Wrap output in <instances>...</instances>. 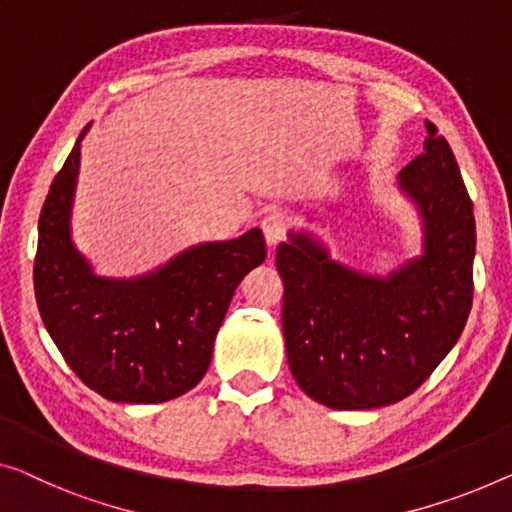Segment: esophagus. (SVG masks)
Listing matches in <instances>:
<instances>
[{
	"label": "esophagus",
	"mask_w": 512,
	"mask_h": 512,
	"mask_svg": "<svg viewBox=\"0 0 512 512\" xmlns=\"http://www.w3.org/2000/svg\"><path fill=\"white\" fill-rule=\"evenodd\" d=\"M262 232H264V239H266V243H269V246H278V243L285 239L287 218L282 216L280 211H269L262 218Z\"/></svg>",
	"instance_id": "1"
}]
</instances>
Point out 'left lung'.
<instances>
[{
  "label": "left lung",
  "mask_w": 512,
  "mask_h": 512,
  "mask_svg": "<svg viewBox=\"0 0 512 512\" xmlns=\"http://www.w3.org/2000/svg\"><path fill=\"white\" fill-rule=\"evenodd\" d=\"M423 154L400 172L423 220V255L386 278L329 259L310 234H289L276 253L289 370L331 409L400 402L455 347L474 301L476 220L460 167L425 121Z\"/></svg>",
  "instance_id": "1"
}]
</instances>
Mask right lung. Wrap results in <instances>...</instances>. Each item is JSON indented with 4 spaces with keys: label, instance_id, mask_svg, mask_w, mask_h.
I'll return each mask as SVG.
<instances>
[{
    "label": "right lung",
    "instance_id": "1",
    "mask_svg": "<svg viewBox=\"0 0 512 512\" xmlns=\"http://www.w3.org/2000/svg\"><path fill=\"white\" fill-rule=\"evenodd\" d=\"M80 140L38 218V312L64 361L91 391L133 404L179 398L207 372L234 289L264 262L262 230L202 243L147 276L98 278L75 250L68 223Z\"/></svg>",
    "mask_w": 512,
    "mask_h": 512
}]
</instances>
